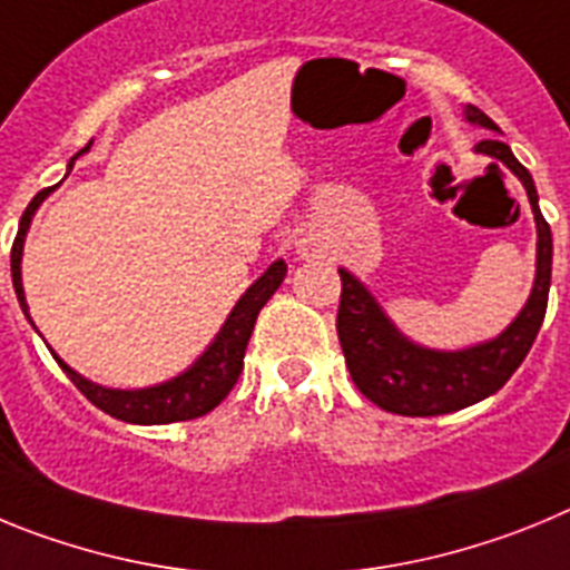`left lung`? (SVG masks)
Segmentation results:
<instances>
[{
    "instance_id": "left-lung-1",
    "label": "left lung",
    "mask_w": 570,
    "mask_h": 570,
    "mask_svg": "<svg viewBox=\"0 0 570 570\" xmlns=\"http://www.w3.org/2000/svg\"><path fill=\"white\" fill-rule=\"evenodd\" d=\"M465 119L488 130H500L491 116L476 105H468ZM480 154L505 163L528 190L533 219H537V279L520 316L502 331L497 340L465 351H428L407 342L391 325L376 299L365 291L356 276L340 271L342 294L336 311V334H340L345 365L351 380L367 400L382 411L400 416H440L460 411L497 394L522 360L531 351L546 320L548 288H551V228L537 203V188L525 165L511 154L500 139L476 142Z\"/></svg>"
}]
</instances>
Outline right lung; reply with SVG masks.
<instances>
[{
	"label": "right lung",
	"mask_w": 570,
	"mask_h": 570,
	"mask_svg": "<svg viewBox=\"0 0 570 570\" xmlns=\"http://www.w3.org/2000/svg\"><path fill=\"white\" fill-rule=\"evenodd\" d=\"M79 154H82V150H79ZM77 156L70 159L68 168H73ZM48 194L50 188H45L30 199L22 219H19L13 248H10V276H13V291H17V299L19 305H22L24 316H28V302H24L22 268H19V262H22V245L24 234H28L30 216H33V210L39 208V203H42ZM285 274H288V265L282 259L274 262V265L245 291V296L236 302V308L230 311L228 322L223 325L219 336L210 342L208 351H205L185 374H179L170 382H163V385L142 387V391H114V387H102L97 385V382L79 376L77 371L65 365L59 356L57 362L65 374H68V380L73 382L99 411L116 416V420L134 422V425H165V422H183L205 416L230 394V387L239 380L242 360H245V347H248L250 334H254L256 316L265 308V302L274 296V291L279 288ZM50 354H53V351H50Z\"/></svg>",
	"instance_id": "obj_1"
}]
</instances>
